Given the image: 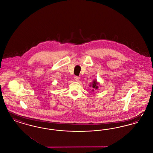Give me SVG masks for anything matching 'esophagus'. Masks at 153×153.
Returning a JSON list of instances; mask_svg holds the SVG:
<instances>
[{
	"label": "esophagus",
	"instance_id": "obj_1",
	"mask_svg": "<svg viewBox=\"0 0 153 153\" xmlns=\"http://www.w3.org/2000/svg\"><path fill=\"white\" fill-rule=\"evenodd\" d=\"M74 80H76V81H79V80H80V77H79V76H74Z\"/></svg>",
	"mask_w": 153,
	"mask_h": 153
}]
</instances>
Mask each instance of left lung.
Listing matches in <instances>:
<instances>
[{
	"instance_id": "obj_1",
	"label": "left lung",
	"mask_w": 153,
	"mask_h": 153,
	"mask_svg": "<svg viewBox=\"0 0 153 153\" xmlns=\"http://www.w3.org/2000/svg\"><path fill=\"white\" fill-rule=\"evenodd\" d=\"M97 85H98V83L97 82V81H94V82L92 83V88H95V89H97L98 88ZM93 91H94V90H93Z\"/></svg>"
}]
</instances>
